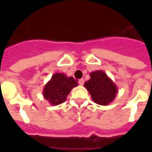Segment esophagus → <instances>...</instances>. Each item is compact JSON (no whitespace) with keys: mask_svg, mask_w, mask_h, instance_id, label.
I'll return each mask as SVG.
<instances>
[{"mask_svg":"<svg viewBox=\"0 0 152 152\" xmlns=\"http://www.w3.org/2000/svg\"><path fill=\"white\" fill-rule=\"evenodd\" d=\"M83 83H84V80H83V79L79 80V84H80V85H83Z\"/></svg>","mask_w":152,"mask_h":152,"instance_id":"esophagus-1","label":"esophagus"}]
</instances>
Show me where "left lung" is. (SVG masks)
Masks as SVG:
<instances>
[{"mask_svg": "<svg viewBox=\"0 0 152 152\" xmlns=\"http://www.w3.org/2000/svg\"><path fill=\"white\" fill-rule=\"evenodd\" d=\"M91 78L84 83L93 101L101 106H107L114 100L118 89L104 71L97 70L90 73Z\"/></svg>", "mask_w": 152, "mask_h": 152, "instance_id": "left-lung-1", "label": "left lung"}]
</instances>
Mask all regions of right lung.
I'll return each mask as SVG.
<instances>
[{
  "mask_svg": "<svg viewBox=\"0 0 152 152\" xmlns=\"http://www.w3.org/2000/svg\"><path fill=\"white\" fill-rule=\"evenodd\" d=\"M77 85L72 76L68 77L64 73L56 72L45 85L42 95L50 105L57 106L63 103L72 89Z\"/></svg>",
  "mask_w": 152,
  "mask_h": 152,
  "instance_id": "obj_1",
  "label": "right lung"
}]
</instances>
